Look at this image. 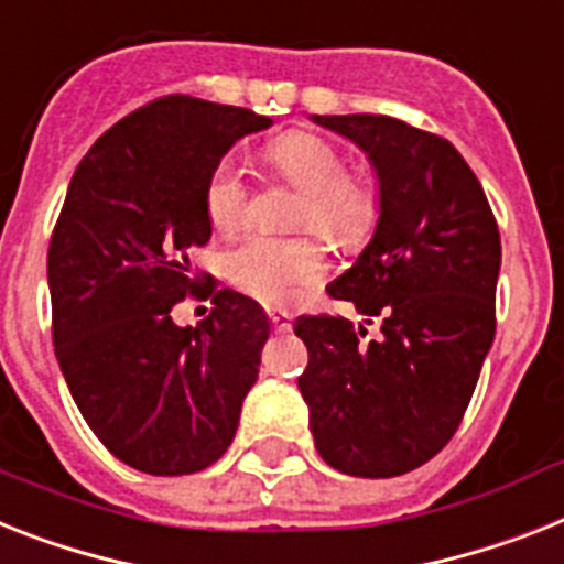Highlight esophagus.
Masks as SVG:
<instances>
[{
    "label": "esophagus",
    "instance_id": "obj_1",
    "mask_svg": "<svg viewBox=\"0 0 564 564\" xmlns=\"http://www.w3.org/2000/svg\"><path fill=\"white\" fill-rule=\"evenodd\" d=\"M269 321H272L274 333H290L292 329V315L281 310H269Z\"/></svg>",
    "mask_w": 564,
    "mask_h": 564
}]
</instances>
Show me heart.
<instances>
[{
    "label": "heart",
    "instance_id": "1",
    "mask_svg": "<svg viewBox=\"0 0 564 564\" xmlns=\"http://www.w3.org/2000/svg\"><path fill=\"white\" fill-rule=\"evenodd\" d=\"M260 158L301 192L292 224L315 229L340 246H355L367 238L376 224L378 194L367 177L344 172V158L333 143L310 131H290L274 137ZM246 194L249 188L238 160H217L203 188V212L217 235H229L243 224ZM220 269L226 281L260 304L286 306L324 278L326 260L312 235H249L226 249Z\"/></svg>",
    "mask_w": 564,
    "mask_h": 564
}]
</instances>
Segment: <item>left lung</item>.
Listing matches in <instances>:
<instances>
[{
	"label": "left lung",
	"instance_id": "8db88e82",
	"mask_svg": "<svg viewBox=\"0 0 564 564\" xmlns=\"http://www.w3.org/2000/svg\"><path fill=\"white\" fill-rule=\"evenodd\" d=\"M312 120L352 140L378 177V224L326 292L367 324L301 315L297 390L321 458L361 479L401 476L462 424L496 335L499 226L481 183L444 137L384 113Z\"/></svg>",
	"mask_w": 564,
	"mask_h": 564
}]
</instances>
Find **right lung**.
I'll list each match as a JSON object with an SVG mask.
<instances>
[{"mask_svg": "<svg viewBox=\"0 0 564 564\" xmlns=\"http://www.w3.org/2000/svg\"><path fill=\"white\" fill-rule=\"evenodd\" d=\"M272 120L209 99L160 97L99 137L70 177L51 235L56 361L99 442L134 470H206L235 438L269 321L252 297L177 326L200 292L188 252L209 243L203 188L240 137Z\"/></svg>", "mask_w": 564, "mask_h": 564, "instance_id": "obj_1", "label": "right lung"}]
</instances>
